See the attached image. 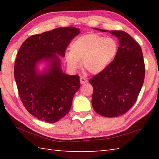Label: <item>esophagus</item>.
Here are the masks:
<instances>
[{
    "instance_id": "obj_1",
    "label": "esophagus",
    "mask_w": 159,
    "mask_h": 159,
    "mask_svg": "<svg viewBox=\"0 0 159 159\" xmlns=\"http://www.w3.org/2000/svg\"><path fill=\"white\" fill-rule=\"evenodd\" d=\"M80 84H85V83L88 82V80L86 79L85 78L81 76L80 78Z\"/></svg>"
}]
</instances>
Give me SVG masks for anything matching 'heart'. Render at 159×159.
I'll return each instance as SVG.
<instances>
[{
    "label": "heart",
    "mask_w": 159,
    "mask_h": 159,
    "mask_svg": "<svg viewBox=\"0 0 159 159\" xmlns=\"http://www.w3.org/2000/svg\"><path fill=\"white\" fill-rule=\"evenodd\" d=\"M118 48L117 41L113 38L94 34L83 35L72 43L66 60L72 70L79 68V61H82L85 69L91 74H99L114 60Z\"/></svg>",
    "instance_id": "obj_1"
}]
</instances>
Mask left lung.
Instances as JSON below:
<instances>
[{"label": "left lung", "instance_id": "8db88e82", "mask_svg": "<svg viewBox=\"0 0 159 159\" xmlns=\"http://www.w3.org/2000/svg\"><path fill=\"white\" fill-rule=\"evenodd\" d=\"M109 33L118 39L116 55L89 83L93 87L94 110L103 116L117 117L125 114L138 99L144 83L145 66L142 48L138 42L125 31H110Z\"/></svg>", "mask_w": 159, "mask_h": 159}]
</instances>
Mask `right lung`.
Here are the masks:
<instances>
[{
  "label": "right lung",
  "instance_id": "right-lung-1",
  "mask_svg": "<svg viewBox=\"0 0 159 159\" xmlns=\"http://www.w3.org/2000/svg\"><path fill=\"white\" fill-rule=\"evenodd\" d=\"M79 33V29L68 26L33 35L18 51L14 75L19 95L26 110L39 120L55 123L71 109L80 78L63 73L55 54L64 57L67 46ZM42 60L48 61V68L39 73L36 66Z\"/></svg>",
  "mask_w": 159,
  "mask_h": 159
}]
</instances>
